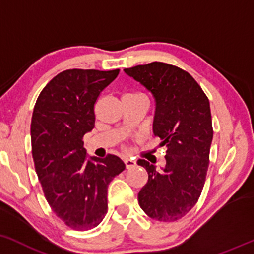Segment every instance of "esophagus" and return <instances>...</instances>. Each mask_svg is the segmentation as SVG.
Listing matches in <instances>:
<instances>
[{
	"instance_id": "esophagus-1",
	"label": "esophagus",
	"mask_w": 254,
	"mask_h": 254,
	"mask_svg": "<svg viewBox=\"0 0 254 254\" xmlns=\"http://www.w3.org/2000/svg\"><path fill=\"white\" fill-rule=\"evenodd\" d=\"M124 163H125V167H127V169H130V168H133L136 166V161L132 160V158L125 157L124 158Z\"/></svg>"
}]
</instances>
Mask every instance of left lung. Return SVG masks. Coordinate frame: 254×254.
<instances>
[{"mask_svg":"<svg viewBox=\"0 0 254 254\" xmlns=\"http://www.w3.org/2000/svg\"><path fill=\"white\" fill-rule=\"evenodd\" d=\"M124 72L151 92L156 103L152 131L167 148L161 170L137 161L148 172L138 203L151 219L176 221L195 206L206 180L213 139L209 100L188 72L169 64L154 61Z\"/></svg>","mask_w":254,"mask_h":254,"instance_id":"obj_1","label":"left lung"}]
</instances>
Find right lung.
<instances>
[{"label":"right lung","mask_w":254,"mask_h":254,"mask_svg":"<svg viewBox=\"0 0 254 254\" xmlns=\"http://www.w3.org/2000/svg\"><path fill=\"white\" fill-rule=\"evenodd\" d=\"M119 69H67L46 85L30 124L35 172L45 197L72 230L100 224L108 210V186L125 169L115 155L86 156L82 137L94 127V104Z\"/></svg>","instance_id":"add662e5"}]
</instances>
